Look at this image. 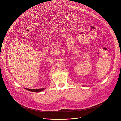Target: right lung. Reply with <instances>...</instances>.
Returning <instances> with one entry per match:
<instances>
[{"mask_svg":"<svg viewBox=\"0 0 121 121\" xmlns=\"http://www.w3.org/2000/svg\"><path fill=\"white\" fill-rule=\"evenodd\" d=\"M26 89L31 91V92H39L42 91V90H44L45 88H39V89H28V88H25Z\"/></svg>","mask_w":121,"mask_h":121,"instance_id":"right-lung-1","label":"right lung"}]
</instances>
